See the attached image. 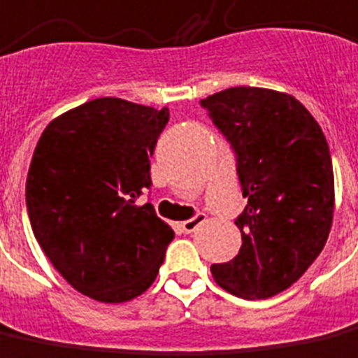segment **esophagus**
<instances>
[{"instance_id": "esophagus-1", "label": "esophagus", "mask_w": 358, "mask_h": 358, "mask_svg": "<svg viewBox=\"0 0 358 358\" xmlns=\"http://www.w3.org/2000/svg\"><path fill=\"white\" fill-rule=\"evenodd\" d=\"M203 221H205V217L199 213V215H196V217H192V219H187V221L182 222L180 227H182V231L184 232H194Z\"/></svg>"}]
</instances>
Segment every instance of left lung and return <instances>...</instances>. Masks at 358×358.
I'll use <instances>...</instances> for the list:
<instances>
[{
    "instance_id": "left-lung-1",
    "label": "left lung",
    "mask_w": 358,
    "mask_h": 358,
    "mask_svg": "<svg viewBox=\"0 0 358 358\" xmlns=\"http://www.w3.org/2000/svg\"><path fill=\"white\" fill-rule=\"evenodd\" d=\"M236 153L242 196L238 256L211 266L240 299H269L301 279L329 236L334 166L318 122L287 92L231 87L201 101Z\"/></svg>"
}]
</instances>
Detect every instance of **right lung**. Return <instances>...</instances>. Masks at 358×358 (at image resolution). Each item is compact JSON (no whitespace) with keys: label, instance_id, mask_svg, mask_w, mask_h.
<instances>
[{"label":"right lung","instance_id":"1","mask_svg":"<svg viewBox=\"0 0 358 358\" xmlns=\"http://www.w3.org/2000/svg\"><path fill=\"white\" fill-rule=\"evenodd\" d=\"M169 118V108L104 96L64 112L40 136L27 176L32 232L85 296L127 302L157 279L174 231L137 197L151 186L149 159Z\"/></svg>","mask_w":358,"mask_h":358}]
</instances>
